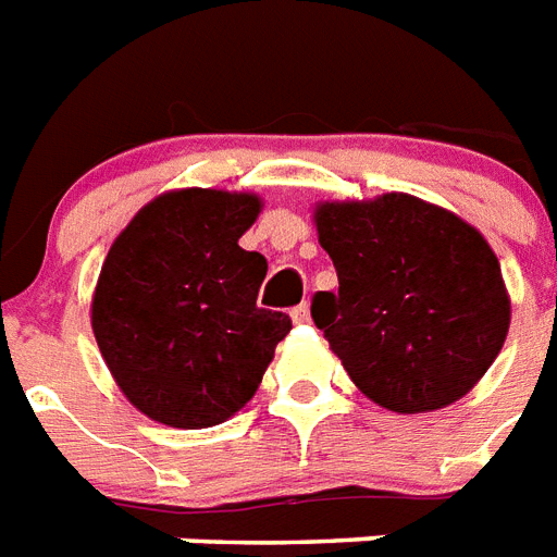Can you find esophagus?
<instances>
[{
    "instance_id": "34e87169",
    "label": "esophagus",
    "mask_w": 557,
    "mask_h": 557,
    "mask_svg": "<svg viewBox=\"0 0 557 557\" xmlns=\"http://www.w3.org/2000/svg\"><path fill=\"white\" fill-rule=\"evenodd\" d=\"M293 322L296 324H305V322H310V307H307V301H301L299 307H293Z\"/></svg>"
}]
</instances>
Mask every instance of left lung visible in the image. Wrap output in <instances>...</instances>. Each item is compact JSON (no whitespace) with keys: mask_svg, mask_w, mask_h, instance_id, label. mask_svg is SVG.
<instances>
[{"mask_svg":"<svg viewBox=\"0 0 557 557\" xmlns=\"http://www.w3.org/2000/svg\"><path fill=\"white\" fill-rule=\"evenodd\" d=\"M319 242L339 290L310 315L356 388L397 413L437 411L474 388L509 331V296L486 238L411 195L322 203Z\"/></svg>","mask_w":557,"mask_h":557,"instance_id":"obj_1","label":"left lung"}]
</instances>
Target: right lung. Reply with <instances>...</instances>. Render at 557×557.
Listing matches in <instances>:
<instances>
[{"mask_svg":"<svg viewBox=\"0 0 557 557\" xmlns=\"http://www.w3.org/2000/svg\"><path fill=\"white\" fill-rule=\"evenodd\" d=\"M256 195L181 189L146 203L111 244L91 305L100 354L128 403L209 429L250 403L287 313L258 307L267 258L238 247Z\"/></svg>","mask_w":557,"mask_h":557,"instance_id":"add662e5","label":"right lung"}]
</instances>
